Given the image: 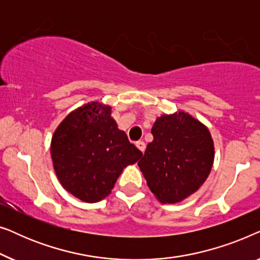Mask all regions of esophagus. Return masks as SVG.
Returning a JSON list of instances; mask_svg holds the SVG:
<instances>
[{
	"mask_svg": "<svg viewBox=\"0 0 260 260\" xmlns=\"http://www.w3.org/2000/svg\"><path fill=\"white\" fill-rule=\"evenodd\" d=\"M136 147L140 149L142 152H144V150H145V143H144L143 141H138L137 143H136Z\"/></svg>",
	"mask_w": 260,
	"mask_h": 260,
	"instance_id": "esophagus-1",
	"label": "esophagus"
}]
</instances>
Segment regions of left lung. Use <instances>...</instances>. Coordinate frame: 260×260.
I'll return each mask as SVG.
<instances>
[{
	"label": "left lung",
	"mask_w": 260,
	"mask_h": 260,
	"mask_svg": "<svg viewBox=\"0 0 260 260\" xmlns=\"http://www.w3.org/2000/svg\"><path fill=\"white\" fill-rule=\"evenodd\" d=\"M154 140L138 162L148 187L162 204H176L195 193L214 162V143L208 127L189 113L157 117Z\"/></svg>",
	"instance_id": "obj_1"
}]
</instances>
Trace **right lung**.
<instances>
[{"label":"right lung","instance_id":"add662e5","mask_svg":"<svg viewBox=\"0 0 260 260\" xmlns=\"http://www.w3.org/2000/svg\"><path fill=\"white\" fill-rule=\"evenodd\" d=\"M51 156L61 186L79 200L105 199L125 167L142 152L111 117V106L87 103L66 116L51 142Z\"/></svg>","mask_w":260,"mask_h":260}]
</instances>
